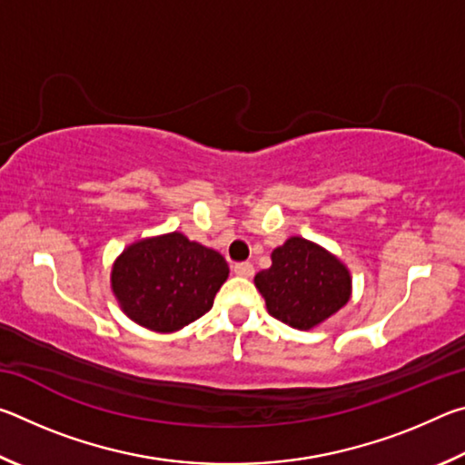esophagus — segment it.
I'll return each instance as SVG.
<instances>
[{
  "label": "esophagus",
  "mask_w": 465,
  "mask_h": 465,
  "mask_svg": "<svg viewBox=\"0 0 465 465\" xmlns=\"http://www.w3.org/2000/svg\"><path fill=\"white\" fill-rule=\"evenodd\" d=\"M233 272L238 274V277H252V274H254V264L252 262H238V264H233Z\"/></svg>",
  "instance_id": "esophagus-1"
}]
</instances>
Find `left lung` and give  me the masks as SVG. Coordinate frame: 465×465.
<instances>
[{
  "label": "left lung",
  "mask_w": 465,
  "mask_h": 465,
  "mask_svg": "<svg viewBox=\"0 0 465 465\" xmlns=\"http://www.w3.org/2000/svg\"><path fill=\"white\" fill-rule=\"evenodd\" d=\"M271 269L254 277L266 310L295 330H312L344 308L352 295L351 271L332 252L291 235L271 254Z\"/></svg>",
  "instance_id": "left-lung-1"
}]
</instances>
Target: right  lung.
I'll return each mask as SVG.
<instances>
[{"label": "right lung", "mask_w": 465, "mask_h": 465, "mask_svg": "<svg viewBox=\"0 0 465 465\" xmlns=\"http://www.w3.org/2000/svg\"><path fill=\"white\" fill-rule=\"evenodd\" d=\"M227 277L217 250L170 232L129 243L113 262L110 289L129 320L172 334L213 308Z\"/></svg>", "instance_id": "obj_1"}]
</instances>
